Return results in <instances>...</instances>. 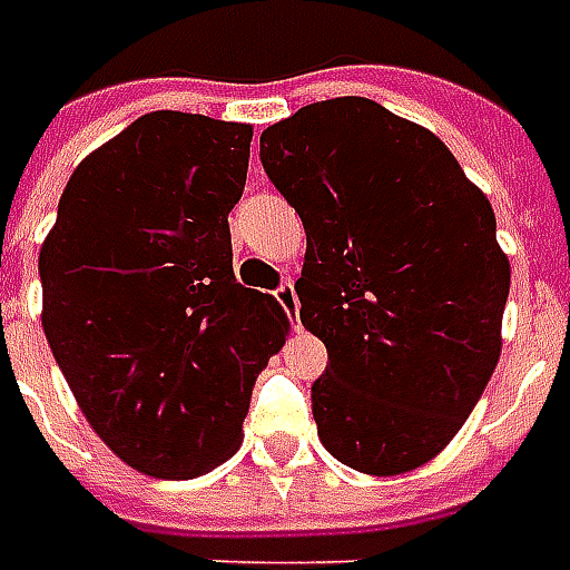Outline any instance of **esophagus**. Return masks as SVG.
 Returning a JSON list of instances; mask_svg holds the SVG:
<instances>
[{
    "mask_svg": "<svg viewBox=\"0 0 570 570\" xmlns=\"http://www.w3.org/2000/svg\"><path fill=\"white\" fill-rule=\"evenodd\" d=\"M276 301H278V306H282V309L288 313V318H292L294 328H301V325H297V313H301V309H297V292H294L292 278L278 285V288H276Z\"/></svg>",
    "mask_w": 570,
    "mask_h": 570,
    "instance_id": "1",
    "label": "esophagus"
}]
</instances>
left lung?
Returning <instances> with one entry per match:
<instances>
[{"instance_id": "obj_1", "label": "left lung", "mask_w": 570, "mask_h": 570, "mask_svg": "<svg viewBox=\"0 0 570 570\" xmlns=\"http://www.w3.org/2000/svg\"><path fill=\"white\" fill-rule=\"evenodd\" d=\"M261 163L306 229L294 292L328 350L322 445L368 475L433 460L500 358L510 261L491 202L433 131L368 98L269 125Z\"/></svg>"}]
</instances>
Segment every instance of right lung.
Segmentation results:
<instances>
[{"mask_svg": "<svg viewBox=\"0 0 570 570\" xmlns=\"http://www.w3.org/2000/svg\"><path fill=\"white\" fill-rule=\"evenodd\" d=\"M252 125L159 110L72 171L39 252L42 328L91 430L156 479L236 454L257 374L288 334L233 276L227 217Z\"/></svg>", "mask_w": 570, "mask_h": 570, "instance_id": "right-lung-1", "label": "right lung"}]
</instances>
